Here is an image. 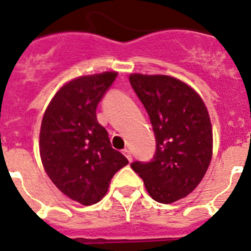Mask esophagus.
I'll return each mask as SVG.
<instances>
[{
  "instance_id": "1",
  "label": "esophagus",
  "mask_w": 251,
  "mask_h": 251,
  "mask_svg": "<svg viewBox=\"0 0 251 251\" xmlns=\"http://www.w3.org/2000/svg\"><path fill=\"white\" fill-rule=\"evenodd\" d=\"M123 154L126 157H127V159L129 162H132V153H130V151H128L127 148H126V150H123Z\"/></svg>"
}]
</instances>
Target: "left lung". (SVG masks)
Instances as JSON below:
<instances>
[{"label": "left lung", "mask_w": 251, "mask_h": 251, "mask_svg": "<svg viewBox=\"0 0 251 251\" xmlns=\"http://www.w3.org/2000/svg\"><path fill=\"white\" fill-rule=\"evenodd\" d=\"M129 83L142 101L156 137L150 162H133L148 194L172 203L192 192L205 176L212 156V128L200 95L167 75L132 74Z\"/></svg>", "instance_id": "1"}]
</instances>
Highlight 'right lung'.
<instances>
[{"mask_svg":"<svg viewBox=\"0 0 251 251\" xmlns=\"http://www.w3.org/2000/svg\"><path fill=\"white\" fill-rule=\"evenodd\" d=\"M117 75L108 72L65 84L41 123L40 156L46 174L60 191L81 205L100 201L112 177L128 165L97 119V106Z\"/></svg>","mask_w":251,"mask_h":251,"instance_id":"right-lung-1","label":"right lung"}]
</instances>
